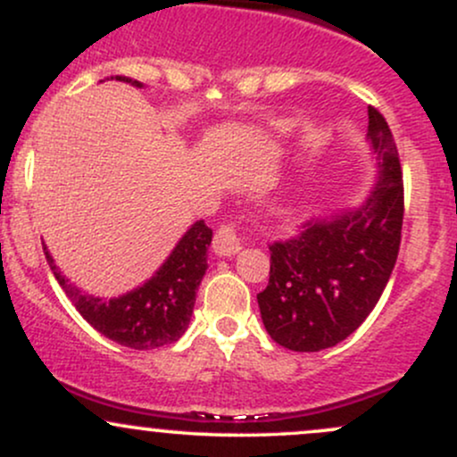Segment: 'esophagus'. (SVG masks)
<instances>
[{
  "mask_svg": "<svg viewBox=\"0 0 457 457\" xmlns=\"http://www.w3.org/2000/svg\"><path fill=\"white\" fill-rule=\"evenodd\" d=\"M212 249L214 253L223 255V258H228V255H236L240 249H243V243H240L238 232L234 229V225H221V228L217 229V234H214L212 238Z\"/></svg>",
  "mask_w": 457,
  "mask_h": 457,
  "instance_id": "1",
  "label": "esophagus"
}]
</instances>
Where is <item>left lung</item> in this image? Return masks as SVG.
<instances>
[{
	"label": "left lung",
	"instance_id": "8db88e82",
	"mask_svg": "<svg viewBox=\"0 0 457 457\" xmlns=\"http://www.w3.org/2000/svg\"><path fill=\"white\" fill-rule=\"evenodd\" d=\"M367 115V139L378 161L370 197L269 246V286L258 295L262 322L277 344L295 353L333 348L353 335L378 303L400 253V154L378 109L370 107Z\"/></svg>",
	"mask_w": 457,
	"mask_h": 457
}]
</instances>
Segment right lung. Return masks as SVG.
Listing matches in <instances>:
<instances>
[{"label":"right lung","mask_w":457,"mask_h":457,"mask_svg":"<svg viewBox=\"0 0 457 457\" xmlns=\"http://www.w3.org/2000/svg\"><path fill=\"white\" fill-rule=\"evenodd\" d=\"M115 79L144 87L127 77ZM211 240L212 229L206 223H193L161 269L144 286L118 298H98L81 292L62 275L45 245L43 249L62 290L98 333L127 348L152 350L174 344L185 335L195 305V292L208 269L206 251Z\"/></svg>","instance_id":"obj_1"}]
</instances>
